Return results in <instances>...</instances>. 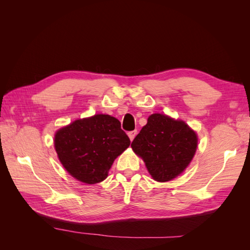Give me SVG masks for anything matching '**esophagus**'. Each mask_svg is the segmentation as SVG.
Masks as SVG:
<instances>
[{"label":"esophagus","instance_id":"esophagus-1","mask_svg":"<svg viewBox=\"0 0 250 250\" xmlns=\"http://www.w3.org/2000/svg\"><path fill=\"white\" fill-rule=\"evenodd\" d=\"M137 133H138V131H137V130H132V131H129V132H128V137H129L130 141H133V139H134L135 135H137Z\"/></svg>","mask_w":250,"mask_h":250}]
</instances>
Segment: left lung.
Listing matches in <instances>:
<instances>
[{
  "label": "left lung",
  "instance_id": "8db88e82",
  "mask_svg": "<svg viewBox=\"0 0 250 250\" xmlns=\"http://www.w3.org/2000/svg\"><path fill=\"white\" fill-rule=\"evenodd\" d=\"M197 147V135L183 121L154 113L131 143L153 179L169 181L191 163Z\"/></svg>",
  "mask_w": 250,
  "mask_h": 250
}]
</instances>
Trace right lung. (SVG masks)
<instances>
[{"instance_id":"right-lung-1","label":"right lung","mask_w":250,"mask_h":250,"mask_svg":"<svg viewBox=\"0 0 250 250\" xmlns=\"http://www.w3.org/2000/svg\"><path fill=\"white\" fill-rule=\"evenodd\" d=\"M59 161L73 177L94 185L107 177L116 160L130 145L120 121L108 115L77 120L55 135Z\"/></svg>"}]
</instances>
